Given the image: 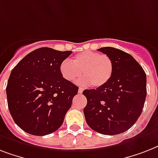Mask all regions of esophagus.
Segmentation results:
<instances>
[{
	"mask_svg": "<svg viewBox=\"0 0 158 158\" xmlns=\"http://www.w3.org/2000/svg\"><path fill=\"white\" fill-rule=\"evenodd\" d=\"M83 91H84V89H83V88H81V87H79V94H82V93H83Z\"/></svg>",
	"mask_w": 158,
	"mask_h": 158,
	"instance_id": "1",
	"label": "esophagus"
}]
</instances>
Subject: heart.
<instances>
[{
	"label": "heart",
	"mask_w": 158,
	"mask_h": 158,
	"mask_svg": "<svg viewBox=\"0 0 158 158\" xmlns=\"http://www.w3.org/2000/svg\"><path fill=\"white\" fill-rule=\"evenodd\" d=\"M62 76L68 81L78 79L81 73L84 76L79 80L84 84H91L95 88L103 86L112 75L113 63L106 55L94 52H83L72 59L64 60L60 64Z\"/></svg>",
	"instance_id": "heart-1"
}]
</instances>
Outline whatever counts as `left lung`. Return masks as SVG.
Returning <instances> with one entry per match:
<instances>
[{
  "label": "left lung",
  "instance_id": "8db88e82",
  "mask_svg": "<svg viewBox=\"0 0 158 158\" xmlns=\"http://www.w3.org/2000/svg\"><path fill=\"white\" fill-rule=\"evenodd\" d=\"M110 57L113 72L110 80L96 89H85L84 109L87 124L102 135H115L135 125L143 109L147 78L136 60L110 47L98 49Z\"/></svg>",
  "mask_w": 158,
  "mask_h": 158
}]
</instances>
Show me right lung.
<instances>
[{
  "label": "right lung",
  "mask_w": 158,
  "mask_h": 158,
  "mask_svg": "<svg viewBox=\"0 0 158 158\" xmlns=\"http://www.w3.org/2000/svg\"><path fill=\"white\" fill-rule=\"evenodd\" d=\"M71 53L38 48L12 69L6 86L9 110L16 125L26 133L50 135L64 122L79 90L60 72V64Z\"/></svg>",
  "instance_id": "1"
}]
</instances>
